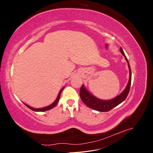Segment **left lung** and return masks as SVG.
I'll return each mask as SVG.
<instances>
[{
  "mask_svg": "<svg viewBox=\"0 0 153 153\" xmlns=\"http://www.w3.org/2000/svg\"><path fill=\"white\" fill-rule=\"evenodd\" d=\"M120 51H121V53L124 55L125 59H126V61L128 62V65L129 69V82L128 83V85L126 87V89L122 92L121 94L117 96L116 98H115L111 100H101L98 98H96L93 95L90 94L89 92L87 91V89L84 87V85H82L80 90V98L82 100L83 102L88 107H89L92 109H94L97 111H100V112H108L110 110H112L115 106L121 103L123 101L126 100L127 96L129 94V89H130L131 86V71L129 64L128 62V60L126 58V55H125L122 48H120Z\"/></svg>",
  "mask_w": 153,
  "mask_h": 153,
  "instance_id": "left-lung-1",
  "label": "left lung"
}]
</instances>
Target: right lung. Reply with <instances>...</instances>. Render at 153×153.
<instances>
[{
    "label": "right lung",
    "mask_w": 153,
    "mask_h": 153,
    "mask_svg": "<svg viewBox=\"0 0 153 153\" xmlns=\"http://www.w3.org/2000/svg\"><path fill=\"white\" fill-rule=\"evenodd\" d=\"M63 89H64V88H62V89L61 91H60L59 93V94H58L57 98L56 100H55V101H54V102H53L52 104H51L50 105H49V106H46V107L41 108H32V107H31V106H29V105H26V104H25V105L29 108L31 109L32 110H33V111H35V112H43V111H47V110H50V109H52V108H53L54 106H55V105H56L57 104V103L59 102V99H60V96H61V92H62V91Z\"/></svg>",
    "instance_id": "add662e5"
}]
</instances>
